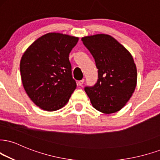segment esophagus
I'll use <instances>...</instances> for the list:
<instances>
[{
  "mask_svg": "<svg viewBox=\"0 0 160 160\" xmlns=\"http://www.w3.org/2000/svg\"><path fill=\"white\" fill-rule=\"evenodd\" d=\"M84 79H82V80H80V81H78V85H80V86H82V84H84Z\"/></svg>",
  "mask_w": 160,
  "mask_h": 160,
  "instance_id": "esophagus-1",
  "label": "esophagus"
}]
</instances>
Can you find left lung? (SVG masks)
Instances as JSON below:
<instances>
[{
  "label": "left lung",
  "instance_id": "left-lung-1",
  "mask_svg": "<svg viewBox=\"0 0 160 160\" xmlns=\"http://www.w3.org/2000/svg\"><path fill=\"white\" fill-rule=\"evenodd\" d=\"M95 60L98 79L84 91L94 108L104 113H113L127 103L137 85V72L128 51L109 35L98 34L82 38Z\"/></svg>",
  "mask_w": 160,
  "mask_h": 160
}]
</instances>
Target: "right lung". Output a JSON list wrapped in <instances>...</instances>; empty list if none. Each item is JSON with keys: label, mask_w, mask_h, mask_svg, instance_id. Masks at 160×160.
Here are the masks:
<instances>
[{"label": "right lung", "mask_w": 160, "mask_h": 160, "mask_svg": "<svg viewBox=\"0 0 160 160\" xmlns=\"http://www.w3.org/2000/svg\"><path fill=\"white\" fill-rule=\"evenodd\" d=\"M78 41L77 37L47 33L35 41L23 53L20 63L23 88L41 109H60L76 89L69 54Z\"/></svg>", "instance_id": "add662e5"}]
</instances>
